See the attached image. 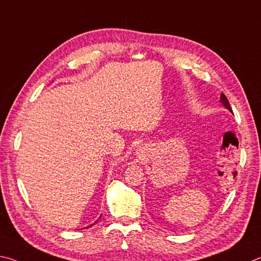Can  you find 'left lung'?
Masks as SVG:
<instances>
[{
  "label": "left lung",
  "mask_w": 261,
  "mask_h": 261,
  "mask_svg": "<svg viewBox=\"0 0 261 261\" xmlns=\"http://www.w3.org/2000/svg\"><path fill=\"white\" fill-rule=\"evenodd\" d=\"M220 100H221V103L223 104V107H225L226 109L229 110L230 112H232V110H231L230 104H229V102H228V98L226 97L225 94H221V96H220Z\"/></svg>",
  "instance_id": "8db88e82"
}]
</instances>
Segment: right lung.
Returning <instances> with one entry per match:
<instances>
[{"instance_id":"obj_1","label":"right lung","mask_w":261,"mask_h":261,"mask_svg":"<svg viewBox=\"0 0 261 261\" xmlns=\"http://www.w3.org/2000/svg\"><path fill=\"white\" fill-rule=\"evenodd\" d=\"M90 226H91V225H90ZM90 226H89V227H90Z\"/></svg>"}]
</instances>
